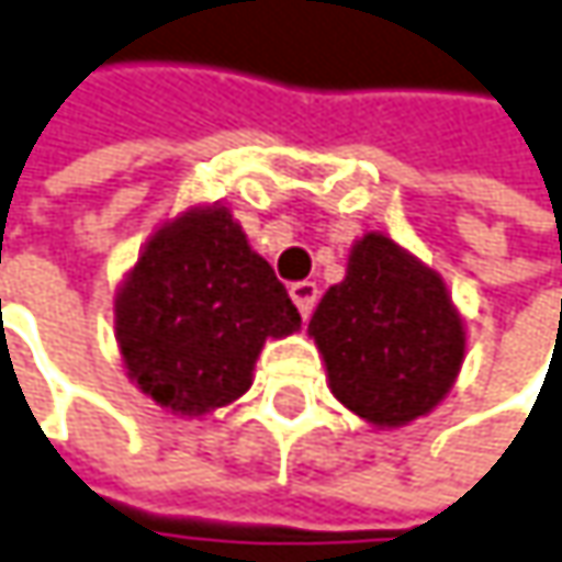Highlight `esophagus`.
Listing matches in <instances>:
<instances>
[{
    "label": "esophagus",
    "mask_w": 562,
    "mask_h": 562,
    "mask_svg": "<svg viewBox=\"0 0 562 562\" xmlns=\"http://www.w3.org/2000/svg\"><path fill=\"white\" fill-rule=\"evenodd\" d=\"M289 295H292V302H295L299 314L308 321L314 312V305H317V282H312V280L292 282V285H289Z\"/></svg>",
    "instance_id": "1"
}]
</instances>
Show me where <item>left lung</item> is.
Here are the masks:
<instances>
[{"instance_id": "left-lung-1", "label": "left lung", "mask_w": 562, "mask_h": 562, "mask_svg": "<svg viewBox=\"0 0 562 562\" xmlns=\"http://www.w3.org/2000/svg\"><path fill=\"white\" fill-rule=\"evenodd\" d=\"M308 330L337 401L375 426L432 411L464 359L446 282L375 232L352 248L347 280L327 289Z\"/></svg>"}]
</instances>
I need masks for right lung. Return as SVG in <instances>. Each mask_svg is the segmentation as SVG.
I'll list each match as a JSON object with an SVG mask.
<instances>
[{
    "label": "right lung",
    "instance_id": "add662e5",
    "mask_svg": "<svg viewBox=\"0 0 562 562\" xmlns=\"http://www.w3.org/2000/svg\"><path fill=\"white\" fill-rule=\"evenodd\" d=\"M299 324L273 267L222 206L155 232L116 295L130 379L155 404L187 416L241 397L263 340Z\"/></svg>",
    "mask_w": 562,
    "mask_h": 562
}]
</instances>
